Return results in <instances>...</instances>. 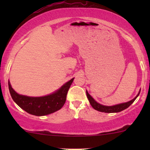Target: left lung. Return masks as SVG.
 Segmentation results:
<instances>
[{
    "label": "left lung",
    "mask_w": 150,
    "mask_h": 150,
    "mask_svg": "<svg viewBox=\"0 0 150 150\" xmlns=\"http://www.w3.org/2000/svg\"><path fill=\"white\" fill-rule=\"evenodd\" d=\"M140 93V91H139L137 95L136 96L134 99H132V100L128 101V102L121 103V104L113 105V106H104V105L100 104L99 103L97 102V101L94 100V99L92 97V96L89 94L88 92L86 91L87 99H88L91 106H92L94 109L97 110V111H101V112H104V113H118V112H120V111H123V110L126 109V108H128L129 106H130V105L134 102V101L137 99V97H138Z\"/></svg>",
    "instance_id": "8db88e82"
}]
</instances>
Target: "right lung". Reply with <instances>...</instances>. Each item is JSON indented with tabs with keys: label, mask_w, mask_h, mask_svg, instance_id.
I'll return each mask as SVG.
<instances>
[{
	"label": "right lung",
	"mask_w": 150,
	"mask_h": 150,
	"mask_svg": "<svg viewBox=\"0 0 150 150\" xmlns=\"http://www.w3.org/2000/svg\"><path fill=\"white\" fill-rule=\"evenodd\" d=\"M74 78L65 83L61 88L49 95L43 97H29L17 93L8 81V87L12 99L26 112L37 116H46L56 112L63 107L66 96Z\"/></svg>",
	"instance_id": "right-lung-1"
}]
</instances>
